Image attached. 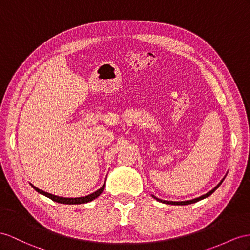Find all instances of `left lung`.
Here are the masks:
<instances>
[{
    "label": "left lung",
    "mask_w": 250,
    "mask_h": 250,
    "mask_svg": "<svg viewBox=\"0 0 250 250\" xmlns=\"http://www.w3.org/2000/svg\"><path fill=\"white\" fill-rule=\"evenodd\" d=\"M223 181H224V178H223ZM223 181H221V183L217 185V186L214 188V189H212L211 191H209L208 193H206V194H204V195H202V196H200V197H197V198H194V200H191V201H186V202H170V201H163V200H161V198H157V197H155L154 195H152L153 197L155 198V200H157L158 202H162V203H165V204H169V205H189V204H193V203H196V202H198V201H201V200H203V198H206V197H208L209 195H211L213 193V192L220 187V185L222 184V182Z\"/></svg>",
    "instance_id": "left-lung-1"
}]
</instances>
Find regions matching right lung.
<instances>
[{"label": "right lung", "instance_id": "right-lung-1", "mask_svg": "<svg viewBox=\"0 0 250 250\" xmlns=\"http://www.w3.org/2000/svg\"><path fill=\"white\" fill-rule=\"evenodd\" d=\"M31 187H33V188H34V189H35L37 192H39V193H41V194H43V195L47 196L48 198H50V200L54 201V202L60 203V204H68V205H75V204H77V205H78V204H84V203H88V202H91V201L95 200L96 197H98V196H99V195L102 193V191H104V187H105V183L104 184V186H102L100 189H98V190L96 191V192H94V193L89 194V195H86V196L75 197V198L56 196V195H53V194H50V193H47V192H44V191H42V190H40V189L36 188L35 186H33V185H31Z\"/></svg>", "mask_w": 250, "mask_h": 250}]
</instances>
